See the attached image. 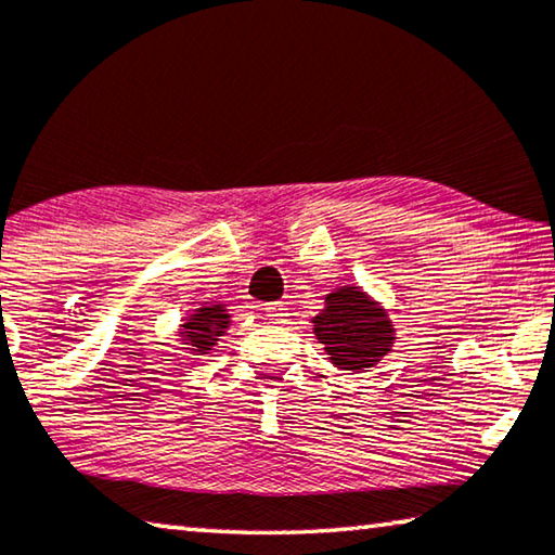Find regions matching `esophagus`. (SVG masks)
Wrapping results in <instances>:
<instances>
[{
  "mask_svg": "<svg viewBox=\"0 0 555 555\" xmlns=\"http://www.w3.org/2000/svg\"><path fill=\"white\" fill-rule=\"evenodd\" d=\"M264 315H267V321H271V323H284L286 315H288V308H286V304H267Z\"/></svg>",
  "mask_w": 555,
  "mask_h": 555,
  "instance_id": "esophagus-1",
  "label": "esophagus"
}]
</instances>
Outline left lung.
Returning a JSON list of instances; mask_svg holds the SVG:
<instances>
[{
    "label": "left lung",
    "instance_id": "1",
    "mask_svg": "<svg viewBox=\"0 0 555 555\" xmlns=\"http://www.w3.org/2000/svg\"><path fill=\"white\" fill-rule=\"evenodd\" d=\"M313 333L335 367L347 372L374 367L397 340L387 311L360 286H340L327 294L325 308L313 318Z\"/></svg>",
    "mask_w": 555,
    "mask_h": 555
}]
</instances>
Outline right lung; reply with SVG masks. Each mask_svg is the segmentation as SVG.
<instances>
[{"instance_id": "obj_1", "label": "right lung", "mask_w": 555, "mask_h": 555, "mask_svg": "<svg viewBox=\"0 0 555 555\" xmlns=\"http://www.w3.org/2000/svg\"><path fill=\"white\" fill-rule=\"evenodd\" d=\"M228 327L230 313L224 304H205L185 318V323L181 325V340L185 350H191L193 354H205L212 350V345H218Z\"/></svg>"}]
</instances>
